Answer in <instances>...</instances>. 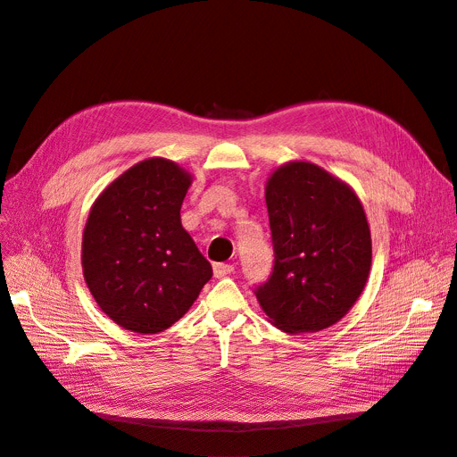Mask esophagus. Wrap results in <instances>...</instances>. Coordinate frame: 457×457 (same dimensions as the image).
<instances>
[{
    "instance_id": "obj_1",
    "label": "esophagus",
    "mask_w": 457,
    "mask_h": 457,
    "mask_svg": "<svg viewBox=\"0 0 457 457\" xmlns=\"http://www.w3.org/2000/svg\"><path fill=\"white\" fill-rule=\"evenodd\" d=\"M233 265H228V262H214L212 267V272H214V278H226L233 272Z\"/></svg>"
}]
</instances>
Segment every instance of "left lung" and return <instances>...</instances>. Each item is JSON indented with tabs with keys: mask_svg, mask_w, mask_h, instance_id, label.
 <instances>
[{
	"mask_svg": "<svg viewBox=\"0 0 457 457\" xmlns=\"http://www.w3.org/2000/svg\"><path fill=\"white\" fill-rule=\"evenodd\" d=\"M274 267L253 293L270 322L313 333L341 320L370 272V229L361 202L320 166L296 161L267 183Z\"/></svg>",
	"mask_w": 457,
	"mask_h": 457,
	"instance_id": "obj_1",
	"label": "left lung"
}]
</instances>
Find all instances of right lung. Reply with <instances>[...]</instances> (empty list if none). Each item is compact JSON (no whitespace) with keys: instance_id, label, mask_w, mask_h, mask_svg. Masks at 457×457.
Segmentation results:
<instances>
[{"instance_id":"right-lung-1","label":"right lung","mask_w":457,"mask_h":457,"mask_svg":"<svg viewBox=\"0 0 457 457\" xmlns=\"http://www.w3.org/2000/svg\"><path fill=\"white\" fill-rule=\"evenodd\" d=\"M190 176L146 159L114 179L90 209L83 274L104 313L135 333L178 322L211 279V262L181 226Z\"/></svg>"}]
</instances>
